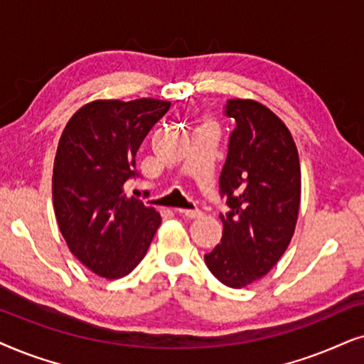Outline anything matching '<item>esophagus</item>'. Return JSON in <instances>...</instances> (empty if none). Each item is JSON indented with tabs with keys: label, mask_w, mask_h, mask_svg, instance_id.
<instances>
[{
	"label": "esophagus",
	"mask_w": 364,
	"mask_h": 364,
	"mask_svg": "<svg viewBox=\"0 0 364 364\" xmlns=\"http://www.w3.org/2000/svg\"><path fill=\"white\" fill-rule=\"evenodd\" d=\"M176 211H178V215L190 218V220H195V218H200L201 216V211L200 210H185V208H178Z\"/></svg>",
	"instance_id": "34e87169"
}]
</instances>
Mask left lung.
Returning a JSON list of instances; mask_svg holds the SVG:
<instances>
[{
  "instance_id": "8db88e82",
  "label": "left lung",
  "mask_w": 364,
  "mask_h": 364,
  "mask_svg": "<svg viewBox=\"0 0 364 364\" xmlns=\"http://www.w3.org/2000/svg\"><path fill=\"white\" fill-rule=\"evenodd\" d=\"M226 114L236 121L220 188L230 211L220 215L221 243L206 266L230 288L268 274L287 251L301 203V166L288 126L255 100L232 98Z\"/></svg>"
}]
</instances>
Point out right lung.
Returning <instances> with one entry per match:
<instances>
[{
  "mask_svg": "<svg viewBox=\"0 0 364 364\" xmlns=\"http://www.w3.org/2000/svg\"><path fill=\"white\" fill-rule=\"evenodd\" d=\"M171 103L96 100L71 116L53 166V206L68 248L106 279L129 274L161 225L154 208L124 195L139 144Z\"/></svg>",
  "mask_w": 364,
  "mask_h": 364,
  "instance_id": "1",
  "label": "right lung"
}]
</instances>
